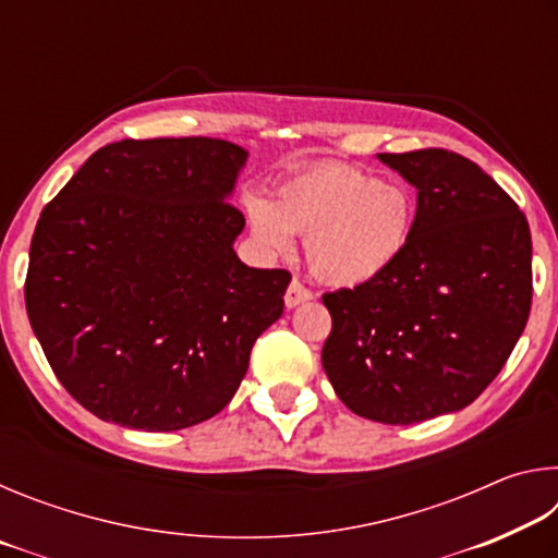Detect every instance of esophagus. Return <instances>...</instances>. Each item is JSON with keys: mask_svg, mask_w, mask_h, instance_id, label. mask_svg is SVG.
Masks as SVG:
<instances>
[{"mask_svg": "<svg viewBox=\"0 0 558 558\" xmlns=\"http://www.w3.org/2000/svg\"><path fill=\"white\" fill-rule=\"evenodd\" d=\"M307 300H313V292H310L305 286H302L300 280H292L290 286H288V290H286V307L292 310V307H298V305H302V302H307Z\"/></svg>", "mask_w": 558, "mask_h": 558, "instance_id": "1", "label": "esophagus"}]
</instances>
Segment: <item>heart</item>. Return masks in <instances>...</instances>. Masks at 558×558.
<instances>
[{"label":"heart","mask_w":558,"mask_h":558,"mask_svg":"<svg viewBox=\"0 0 558 558\" xmlns=\"http://www.w3.org/2000/svg\"><path fill=\"white\" fill-rule=\"evenodd\" d=\"M253 241L268 256H290L305 235L310 270L335 288H364L399 266L415 229V199L342 162L313 165L282 179L276 199L243 202Z\"/></svg>","instance_id":"obj_1"}]
</instances>
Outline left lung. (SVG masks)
<instances>
[{
    "instance_id": "1",
    "label": "left lung",
    "mask_w": 558,
    "mask_h": 558,
    "mask_svg": "<svg viewBox=\"0 0 558 558\" xmlns=\"http://www.w3.org/2000/svg\"><path fill=\"white\" fill-rule=\"evenodd\" d=\"M376 157L415 189V229L389 276L323 298V366L349 411L411 426L465 409L512 354L532 307V233L465 157Z\"/></svg>"
}]
</instances>
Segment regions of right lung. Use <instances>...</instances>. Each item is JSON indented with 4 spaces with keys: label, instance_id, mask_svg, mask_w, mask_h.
<instances>
[{
    "label": "right lung",
    "instance_id": "add662e5",
    "mask_svg": "<svg viewBox=\"0 0 558 558\" xmlns=\"http://www.w3.org/2000/svg\"><path fill=\"white\" fill-rule=\"evenodd\" d=\"M245 159L214 137L122 140L44 206L26 313L63 389L98 418L149 433L211 418L282 315L290 272L233 251Z\"/></svg>",
    "mask_w": 558,
    "mask_h": 558
}]
</instances>
